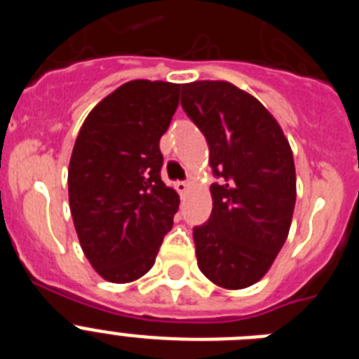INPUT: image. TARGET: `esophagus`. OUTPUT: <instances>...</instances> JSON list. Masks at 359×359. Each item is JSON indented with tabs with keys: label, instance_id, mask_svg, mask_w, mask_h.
Wrapping results in <instances>:
<instances>
[{
	"label": "esophagus",
	"instance_id": "34e87169",
	"mask_svg": "<svg viewBox=\"0 0 359 359\" xmlns=\"http://www.w3.org/2000/svg\"><path fill=\"white\" fill-rule=\"evenodd\" d=\"M176 190L180 194H187L190 190V182H176Z\"/></svg>",
	"mask_w": 359,
	"mask_h": 359
}]
</instances>
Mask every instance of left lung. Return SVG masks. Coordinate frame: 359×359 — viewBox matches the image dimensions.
I'll return each instance as SVG.
<instances>
[{
    "mask_svg": "<svg viewBox=\"0 0 359 359\" xmlns=\"http://www.w3.org/2000/svg\"><path fill=\"white\" fill-rule=\"evenodd\" d=\"M182 107L205 135L212 214L194 226L198 266L226 290H243L273 264L286 243L297 199L290 142L255 97L224 81L182 86Z\"/></svg>",
    "mask_w": 359,
    "mask_h": 359,
    "instance_id": "1",
    "label": "left lung"
}]
</instances>
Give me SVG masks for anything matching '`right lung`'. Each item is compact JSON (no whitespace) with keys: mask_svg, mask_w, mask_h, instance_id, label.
Wrapping results in <instances>:
<instances>
[{"mask_svg":"<svg viewBox=\"0 0 359 359\" xmlns=\"http://www.w3.org/2000/svg\"><path fill=\"white\" fill-rule=\"evenodd\" d=\"M180 84L131 81L91 109L68 169L72 217L97 273L123 284L154 264L180 198L161 182L160 138Z\"/></svg>","mask_w":359,"mask_h":359,"instance_id":"right-lung-1","label":"right lung"}]
</instances>
